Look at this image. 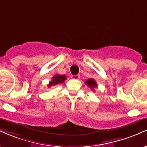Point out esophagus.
Segmentation results:
<instances>
[{
  "label": "esophagus",
  "mask_w": 147,
  "mask_h": 147,
  "mask_svg": "<svg viewBox=\"0 0 147 147\" xmlns=\"http://www.w3.org/2000/svg\"><path fill=\"white\" fill-rule=\"evenodd\" d=\"M79 77H80V76L79 75H72L71 76V78L72 79H79Z\"/></svg>",
  "instance_id": "1"
}]
</instances>
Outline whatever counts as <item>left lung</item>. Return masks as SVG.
<instances>
[{
  "instance_id": "8db88e82",
  "label": "left lung",
  "mask_w": 147,
  "mask_h": 147,
  "mask_svg": "<svg viewBox=\"0 0 147 147\" xmlns=\"http://www.w3.org/2000/svg\"><path fill=\"white\" fill-rule=\"evenodd\" d=\"M85 84H86L90 88L92 91H93V92H95V88H96L98 86V85H97L96 81L92 78H90V79H87V80H86L85 81Z\"/></svg>"
}]
</instances>
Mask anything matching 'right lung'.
I'll return each mask as SVG.
<instances>
[{"mask_svg":"<svg viewBox=\"0 0 147 147\" xmlns=\"http://www.w3.org/2000/svg\"><path fill=\"white\" fill-rule=\"evenodd\" d=\"M66 79V76L65 75H59V74H56L52 77V80L49 82V84L47 85V86L48 88H50L54 86L58 85L59 84H62L65 82V80Z\"/></svg>","mask_w":147,"mask_h":147,"instance_id":"obj_1","label":"right lung"}]
</instances>
